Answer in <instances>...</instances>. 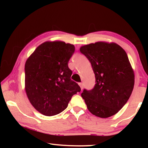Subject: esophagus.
<instances>
[{"instance_id":"1","label":"esophagus","mask_w":148,"mask_h":148,"mask_svg":"<svg viewBox=\"0 0 148 148\" xmlns=\"http://www.w3.org/2000/svg\"><path fill=\"white\" fill-rule=\"evenodd\" d=\"M78 85H79V87H80V88H81V89L82 90V89H83V84H82V83H78Z\"/></svg>"}]
</instances>
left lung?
Segmentation results:
<instances>
[{"instance_id":"8db88e82","label":"left lung","mask_w":148,"mask_h":148,"mask_svg":"<svg viewBox=\"0 0 148 148\" xmlns=\"http://www.w3.org/2000/svg\"><path fill=\"white\" fill-rule=\"evenodd\" d=\"M91 62L95 85L84 89L82 97L89 111L102 118L117 114L128 101L134 84V74L125 50L115 43L99 42L80 47Z\"/></svg>"}]
</instances>
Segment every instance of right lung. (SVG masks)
Wrapping results in <instances>:
<instances>
[{"instance_id":"1","label":"right lung","mask_w":148,"mask_h":148,"mask_svg":"<svg viewBox=\"0 0 148 148\" xmlns=\"http://www.w3.org/2000/svg\"><path fill=\"white\" fill-rule=\"evenodd\" d=\"M74 46L64 42H46L37 47L25 66V91L30 102L46 116L59 114L68 106L72 97L80 92L71 79L68 63Z\"/></svg>"}]
</instances>
